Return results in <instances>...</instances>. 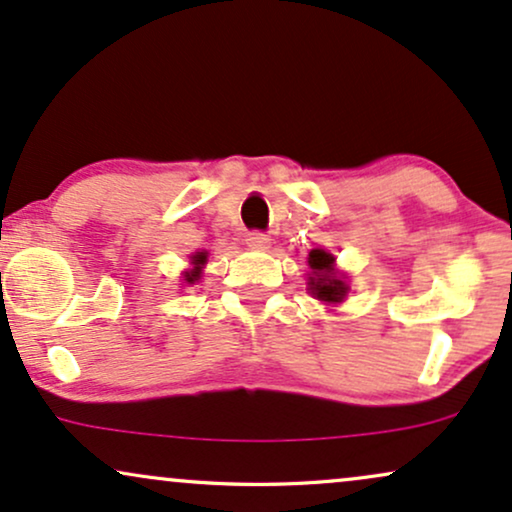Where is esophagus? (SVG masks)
<instances>
[{
    "instance_id": "obj_1",
    "label": "esophagus",
    "mask_w": 512,
    "mask_h": 512,
    "mask_svg": "<svg viewBox=\"0 0 512 512\" xmlns=\"http://www.w3.org/2000/svg\"><path fill=\"white\" fill-rule=\"evenodd\" d=\"M246 244H249L251 249L266 251V249H270V237L266 232H249L246 234Z\"/></svg>"
}]
</instances>
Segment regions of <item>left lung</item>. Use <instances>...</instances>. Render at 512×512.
Masks as SVG:
<instances>
[{
	"instance_id": "8db88e82",
	"label": "left lung",
	"mask_w": 512,
	"mask_h": 512,
	"mask_svg": "<svg viewBox=\"0 0 512 512\" xmlns=\"http://www.w3.org/2000/svg\"><path fill=\"white\" fill-rule=\"evenodd\" d=\"M333 261L335 258L323 249H311L309 254V268H311V294H316L321 302H342L345 297L347 285L338 275L333 273Z\"/></svg>"
}]
</instances>
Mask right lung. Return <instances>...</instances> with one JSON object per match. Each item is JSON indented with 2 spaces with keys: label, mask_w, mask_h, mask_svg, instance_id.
I'll return each instance as SVG.
<instances>
[{
  "label": "right lung",
  "mask_w": 512,
  "mask_h": 512,
  "mask_svg": "<svg viewBox=\"0 0 512 512\" xmlns=\"http://www.w3.org/2000/svg\"><path fill=\"white\" fill-rule=\"evenodd\" d=\"M191 263H194V270H191V273H186L184 280L194 285V282L201 278V266H203V263H206V254H196L194 261H191Z\"/></svg>",
  "instance_id": "1"
}]
</instances>
